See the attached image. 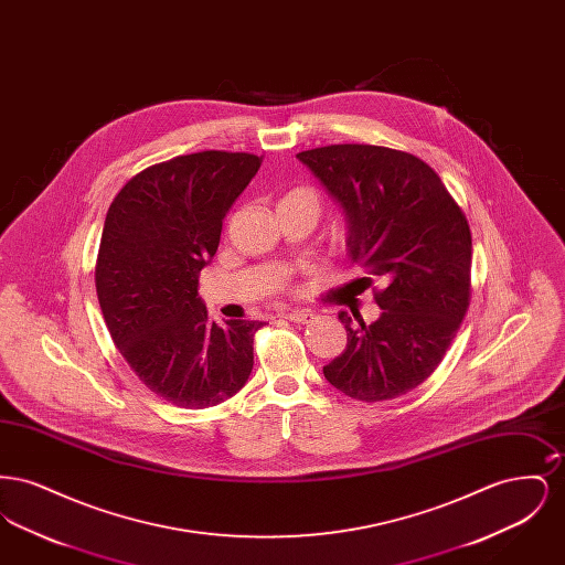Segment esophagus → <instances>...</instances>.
Returning <instances> with one entry per match:
<instances>
[{
	"mask_svg": "<svg viewBox=\"0 0 565 565\" xmlns=\"http://www.w3.org/2000/svg\"><path fill=\"white\" fill-rule=\"evenodd\" d=\"M284 318L295 323H309L313 322L316 313H313V311H307V309H295V311H288V313H284Z\"/></svg>",
	"mask_w": 565,
	"mask_h": 565,
	"instance_id": "1",
	"label": "esophagus"
}]
</instances>
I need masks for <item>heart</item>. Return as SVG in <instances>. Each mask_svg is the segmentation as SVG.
Segmentation results:
<instances>
[{
  "label": "heart",
  "mask_w": 565,
  "mask_h": 565,
  "mask_svg": "<svg viewBox=\"0 0 565 565\" xmlns=\"http://www.w3.org/2000/svg\"><path fill=\"white\" fill-rule=\"evenodd\" d=\"M288 196H313V199H316V194H313L311 190H295V192H290Z\"/></svg>",
  "instance_id": "b5f03b06"
}]
</instances>
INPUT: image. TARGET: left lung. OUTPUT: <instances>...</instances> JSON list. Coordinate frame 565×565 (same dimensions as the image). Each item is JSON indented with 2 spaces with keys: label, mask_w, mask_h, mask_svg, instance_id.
<instances>
[{
  "label": "left lung",
  "mask_w": 565,
  "mask_h": 565,
  "mask_svg": "<svg viewBox=\"0 0 565 565\" xmlns=\"http://www.w3.org/2000/svg\"><path fill=\"white\" fill-rule=\"evenodd\" d=\"M348 222V256L383 284L381 316L339 320L348 348L323 376L353 401L381 403L422 385L466 316L472 237L430 164L401 150L339 143L298 152Z\"/></svg>",
  "instance_id": "8db88e82"
}]
</instances>
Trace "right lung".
I'll return each instance as SVG.
<instances>
[{"mask_svg":"<svg viewBox=\"0 0 565 565\" xmlns=\"http://www.w3.org/2000/svg\"><path fill=\"white\" fill-rule=\"evenodd\" d=\"M258 167L245 152L175 157L137 173L109 205L95 267L104 320L135 375L175 406L224 403L252 373L265 322H212L196 288Z\"/></svg>","mask_w":565,"mask_h":565,"instance_id":"1","label":"right lung"}]
</instances>
